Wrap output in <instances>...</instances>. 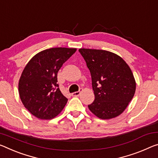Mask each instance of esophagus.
I'll list each match as a JSON object with an SVG mask.
<instances>
[{
  "instance_id": "1",
  "label": "esophagus",
  "mask_w": 158,
  "mask_h": 158,
  "mask_svg": "<svg viewBox=\"0 0 158 158\" xmlns=\"http://www.w3.org/2000/svg\"><path fill=\"white\" fill-rule=\"evenodd\" d=\"M82 91H83V89H80L79 91H76V92L72 93V96H74V97L79 96V95H80V94H81V92Z\"/></svg>"
}]
</instances>
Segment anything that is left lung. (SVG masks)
<instances>
[{
    "label": "left lung",
    "mask_w": 158,
    "mask_h": 158,
    "mask_svg": "<svg viewBox=\"0 0 158 158\" xmlns=\"http://www.w3.org/2000/svg\"><path fill=\"white\" fill-rule=\"evenodd\" d=\"M91 75L95 100L88 107L96 117L109 119L124 111L133 98L136 81L121 57L103 50L80 48Z\"/></svg>",
    "instance_id": "1"
}]
</instances>
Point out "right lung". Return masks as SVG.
I'll return each mask as SVG.
<instances>
[{"mask_svg": "<svg viewBox=\"0 0 158 158\" xmlns=\"http://www.w3.org/2000/svg\"><path fill=\"white\" fill-rule=\"evenodd\" d=\"M76 48H52L32 57L19 81V94L24 107L37 118L51 119L60 114L68 99L59 89L57 72Z\"/></svg>", "mask_w": 158, "mask_h": 158, "instance_id": "right-lung-1", "label": "right lung"}]
</instances>
